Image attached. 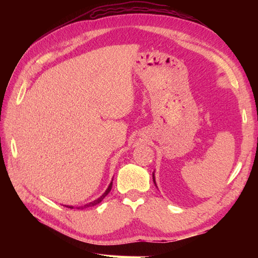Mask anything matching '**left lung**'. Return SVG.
Listing matches in <instances>:
<instances>
[{"mask_svg": "<svg viewBox=\"0 0 258 258\" xmlns=\"http://www.w3.org/2000/svg\"><path fill=\"white\" fill-rule=\"evenodd\" d=\"M153 181H154V183H155V185H156V181H155V175H154V173H153ZM156 187H157V185H156Z\"/></svg>", "mask_w": 258, "mask_h": 258, "instance_id": "obj_1", "label": "left lung"}]
</instances>
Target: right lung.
<instances>
[{
    "label": "right lung",
    "mask_w": 258,
    "mask_h": 258,
    "mask_svg": "<svg viewBox=\"0 0 258 258\" xmlns=\"http://www.w3.org/2000/svg\"><path fill=\"white\" fill-rule=\"evenodd\" d=\"M112 185H113V182H111V183H110V185H108L107 189L104 191V194H103L102 196H101V197H99L97 200L92 201V202H89V204H87V205H84V206H82V207H76V209H77V210H83V209L89 208V207H93V206H96V205L100 204V202L102 201V200L107 196V194L111 191V189H112ZM66 207H67V208H70V209H73V208H74V207H72V206H66Z\"/></svg>",
    "instance_id": "right-lung-1"
}]
</instances>
